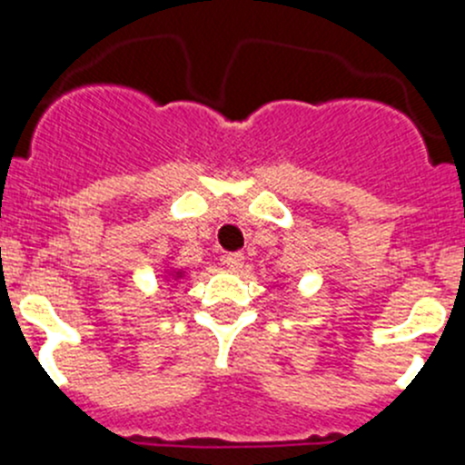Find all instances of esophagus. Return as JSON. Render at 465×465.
<instances>
[{"label": "esophagus", "mask_w": 465, "mask_h": 465, "mask_svg": "<svg viewBox=\"0 0 465 465\" xmlns=\"http://www.w3.org/2000/svg\"><path fill=\"white\" fill-rule=\"evenodd\" d=\"M224 265H227L229 270H233V272H238V270L245 265V254H241V252H233V254H227L224 256Z\"/></svg>", "instance_id": "1"}]
</instances>
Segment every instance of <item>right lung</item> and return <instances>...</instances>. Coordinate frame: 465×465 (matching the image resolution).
I'll return each mask as SVG.
<instances>
[{
  "mask_svg": "<svg viewBox=\"0 0 465 465\" xmlns=\"http://www.w3.org/2000/svg\"><path fill=\"white\" fill-rule=\"evenodd\" d=\"M177 274H179V272H177ZM179 277H182V274H179Z\"/></svg>",
  "mask_w": 465,
  "mask_h": 465,
  "instance_id": "right-lung-1",
  "label": "right lung"
}]
</instances>
